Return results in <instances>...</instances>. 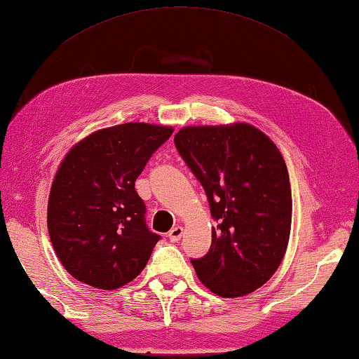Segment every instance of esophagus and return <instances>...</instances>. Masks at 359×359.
<instances>
[{
  "label": "esophagus",
  "instance_id": "obj_1",
  "mask_svg": "<svg viewBox=\"0 0 359 359\" xmlns=\"http://www.w3.org/2000/svg\"><path fill=\"white\" fill-rule=\"evenodd\" d=\"M183 233H184V229L181 227V225H176V227H173L172 230L168 231L170 241H172V243H178V241L181 240V236H183Z\"/></svg>",
  "mask_w": 359,
  "mask_h": 359
}]
</instances>
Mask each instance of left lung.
I'll use <instances>...</instances> for the list:
<instances>
[{
	"label": "left lung",
	"mask_w": 359,
	"mask_h": 359,
	"mask_svg": "<svg viewBox=\"0 0 359 359\" xmlns=\"http://www.w3.org/2000/svg\"><path fill=\"white\" fill-rule=\"evenodd\" d=\"M175 144L203 186L212 227L210 252L192 260L212 293L238 298L271 279L292 229V189L274 142L248 123L187 126Z\"/></svg>",
	"instance_id": "1"
}]
</instances>
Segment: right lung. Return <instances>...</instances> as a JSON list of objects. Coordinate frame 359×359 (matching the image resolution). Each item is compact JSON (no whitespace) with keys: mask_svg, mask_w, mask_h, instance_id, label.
Wrapping results in <instances>:
<instances>
[{"mask_svg":"<svg viewBox=\"0 0 359 359\" xmlns=\"http://www.w3.org/2000/svg\"><path fill=\"white\" fill-rule=\"evenodd\" d=\"M170 126L126 123L93 132L60 163L47 206L55 254L83 284L115 290L143 271L159 235L144 224L135 180Z\"/></svg>","mask_w":359,"mask_h":359,"instance_id":"add662e5","label":"right lung"}]
</instances>
